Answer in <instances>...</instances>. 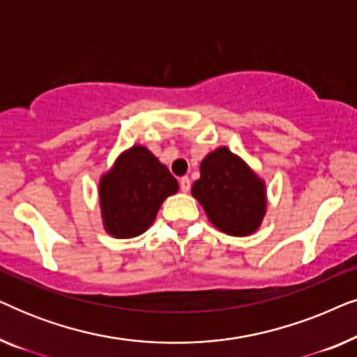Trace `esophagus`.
I'll list each match as a JSON object with an SVG mask.
<instances>
[{
    "instance_id": "1",
    "label": "esophagus",
    "mask_w": 357,
    "mask_h": 357,
    "mask_svg": "<svg viewBox=\"0 0 357 357\" xmlns=\"http://www.w3.org/2000/svg\"><path fill=\"white\" fill-rule=\"evenodd\" d=\"M190 187H192V182H190L188 177H182L180 178V190H182L183 193H187Z\"/></svg>"
}]
</instances>
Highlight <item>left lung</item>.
I'll return each mask as SVG.
<instances>
[{
	"instance_id": "1",
	"label": "left lung",
	"mask_w": 357,
	"mask_h": 357,
	"mask_svg": "<svg viewBox=\"0 0 357 357\" xmlns=\"http://www.w3.org/2000/svg\"><path fill=\"white\" fill-rule=\"evenodd\" d=\"M192 195L213 226L234 237L255 232L266 213L265 182L226 146L202 160Z\"/></svg>"
}]
</instances>
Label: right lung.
I'll use <instances>...</instances> for the list:
<instances>
[{"label": "right lung", "instance_id": "obj_1", "mask_svg": "<svg viewBox=\"0 0 357 357\" xmlns=\"http://www.w3.org/2000/svg\"><path fill=\"white\" fill-rule=\"evenodd\" d=\"M177 192L178 182L169 169L146 146H131L100 177L104 229L116 238L141 236L154 222L164 199Z\"/></svg>", "mask_w": 357, "mask_h": 357}]
</instances>
